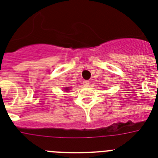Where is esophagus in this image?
I'll return each instance as SVG.
<instances>
[{
  "label": "esophagus",
  "mask_w": 158,
  "mask_h": 158,
  "mask_svg": "<svg viewBox=\"0 0 158 158\" xmlns=\"http://www.w3.org/2000/svg\"><path fill=\"white\" fill-rule=\"evenodd\" d=\"M89 83L90 82L89 81H83V85L84 86H88L89 85Z\"/></svg>",
  "instance_id": "34e87169"
}]
</instances>
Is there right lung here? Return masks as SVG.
<instances>
[{"label": "right lung", "instance_id": "right-lung-1", "mask_svg": "<svg viewBox=\"0 0 158 158\" xmlns=\"http://www.w3.org/2000/svg\"><path fill=\"white\" fill-rule=\"evenodd\" d=\"M65 89H66V91H67V90H68V87H66Z\"/></svg>", "mask_w": 158, "mask_h": 158}]
</instances>
